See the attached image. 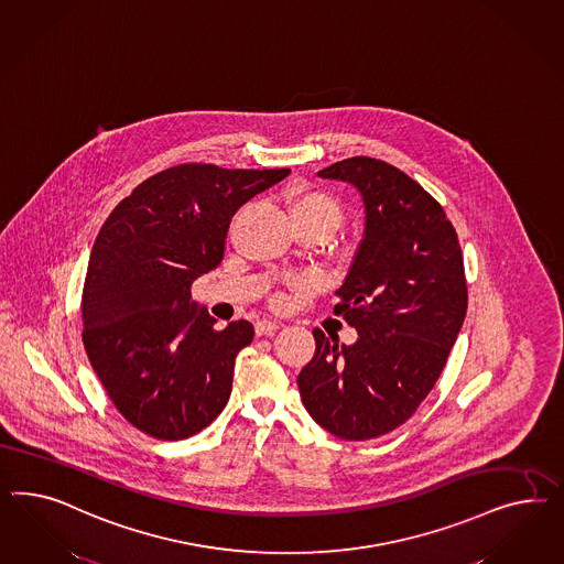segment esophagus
Instances as JSON below:
<instances>
[{
  "instance_id": "obj_1",
  "label": "esophagus",
  "mask_w": 564,
  "mask_h": 564,
  "mask_svg": "<svg viewBox=\"0 0 564 564\" xmlns=\"http://www.w3.org/2000/svg\"><path fill=\"white\" fill-rule=\"evenodd\" d=\"M257 335L258 337H262V335H273L274 330L279 328V323H274V321H267V318H262V321H258L257 326Z\"/></svg>"
}]
</instances>
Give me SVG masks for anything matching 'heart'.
<instances>
[{
	"mask_svg": "<svg viewBox=\"0 0 564 564\" xmlns=\"http://www.w3.org/2000/svg\"><path fill=\"white\" fill-rule=\"evenodd\" d=\"M288 205L293 221L318 223L328 234L337 229L341 221V208L321 189H293L288 198Z\"/></svg>",
	"mask_w": 564,
	"mask_h": 564,
	"instance_id": "obj_1",
	"label": "heart"
}]
</instances>
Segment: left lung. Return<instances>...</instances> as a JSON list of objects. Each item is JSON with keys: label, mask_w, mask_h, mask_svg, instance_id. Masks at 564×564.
Instances as JSON below:
<instances>
[{"label": "left lung", "mask_w": 564, "mask_h": 564, "mask_svg": "<svg viewBox=\"0 0 564 564\" xmlns=\"http://www.w3.org/2000/svg\"><path fill=\"white\" fill-rule=\"evenodd\" d=\"M318 177L351 184L364 205L358 252L335 291L358 341L314 328L297 387L318 426L368 441L410 420L443 372L467 312L462 246L443 206L384 161L351 156Z\"/></svg>", "instance_id": "obj_1"}]
</instances>
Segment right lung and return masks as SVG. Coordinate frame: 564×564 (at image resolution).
I'll use <instances>...</instances> for the list:
<instances>
[{"instance_id": "right-lung-1", "label": "right lung", "mask_w": 564, "mask_h": 564, "mask_svg": "<svg viewBox=\"0 0 564 564\" xmlns=\"http://www.w3.org/2000/svg\"><path fill=\"white\" fill-rule=\"evenodd\" d=\"M290 170L188 163L144 180L102 223L83 290V343L121 415L144 434L182 441L229 401L254 326L217 330L192 283L223 260L231 217Z\"/></svg>"}]
</instances>
